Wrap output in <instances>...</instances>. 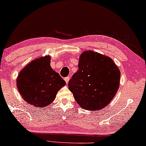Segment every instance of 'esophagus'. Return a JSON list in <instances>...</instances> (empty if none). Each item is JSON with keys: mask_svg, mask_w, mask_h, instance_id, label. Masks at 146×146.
<instances>
[{"mask_svg": "<svg viewBox=\"0 0 146 146\" xmlns=\"http://www.w3.org/2000/svg\"><path fill=\"white\" fill-rule=\"evenodd\" d=\"M69 79H70V77H67L65 78V80H66V82L67 84L68 83Z\"/></svg>", "mask_w": 146, "mask_h": 146, "instance_id": "obj_1", "label": "esophagus"}]
</instances>
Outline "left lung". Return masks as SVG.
I'll use <instances>...</instances> for the list:
<instances>
[{
  "label": "left lung",
  "mask_w": 146,
  "mask_h": 146,
  "mask_svg": "<svg viewBox=\"0 0 146 146\" xmlns=\"http://www.w3.org/2000/svg\"><path fill=\"white\" fill-rule=\"evenodd\" d=\"M78 67L68 83L75 101L86 110L104 108L119 90L121 72L118 67L107 56L84 50L79 57Z\"/></svg>",
  "instance_id": "8db88e82"
}]
</instances>
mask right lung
I'll return each mask as SVG.
<instances>
[{"instance_id":"obj_1","label":"right lung","mask_w":146,"mask_h":146,"mask_svg":"<svg viewBox=\"0 0 146 146\" xmlns=\"http://www.w3.org/2000/svg\"><path fill=\"white\" fill-rule=\"evenodd\" d=\"M51 57L45 56L31 61L19 72L17 90L23 99L32 106L45 108L53 102L66 82L50 66Z\"/></svg>"}]
</instances>
